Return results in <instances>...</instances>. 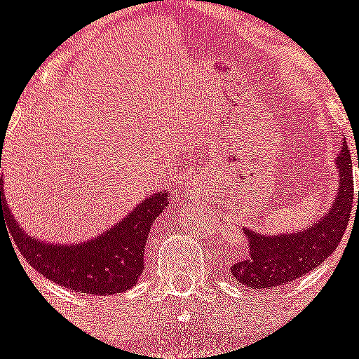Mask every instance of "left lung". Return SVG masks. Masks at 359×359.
<instances>
[{"label": "left lung", "instance_id": "left-lung-1", "mask_svg": "<svg viewBox=\"0 0 359 359\" xmlns=\"http://www.w3.org/2000/svg\"><path fill=\"white\" fill-rule=\"evenodd\" d=\"M334 163L338 170V192L327 212L313 223L298 231L273 236L243 228L248 237V257L230 268L233 278L243 286L253 291L282 286L309 273L334 252L348 224L354 199L353 161L345 144Z\"/></svg>", "mask_w": 359, "mask_h": 359}]
</instances>
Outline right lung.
Masks as SVG:
<instances>
[{"label": "right lung", "mask_w": 359, "mask_h": 359, "mask_svg": "<svg viewBox=\"0 0 359 359\" xmlns=\"http://www.w3.org/2000/svg\"><path fill=\"white\" fill-rule=\"evenodd\" d=\"M1 167V158H0ZM0 214L21 255L41 275L77 293L115 294L135 286L144 273V252L151 224L169 205V192H152L118 223L82 243L55 244L30 236L8 212L0 183Z\"/></svg>", "instance_id": "right-lung-1"}]
</instances>
